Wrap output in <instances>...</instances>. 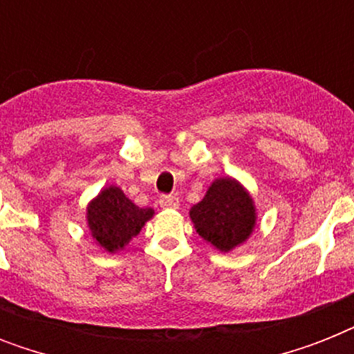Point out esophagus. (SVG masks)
<instances>
[{
    "label": "esophagus",
    "mask_w": 354,
    "mask_h": 354,
    "mask_svg": "<svg viewBox=\"0 0 354 354\" xmlns=\"http://www.w3.org/2000/svg\"><path fill=\"white\" fill-rule=\"evenodd\" d=\"M160 205L163 209H178L180 207V200L176 196H161Z\"/></svg>",
    "instance_id": "34e87169"
}]
</instances>
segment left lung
<instances>
[{"instance_id": "1", "label": "left lung", "mask_w": 354, "mask_h": 354, "mask_svg": "<svg viewBox=\"0 0 354 354\" xmlns=\"http://www.w3.org/2000/svg\"><path fill=\"white\" fill-rule=\"evenodd\" d=\"M189 216L196 233L221 252L241 246L255 227V205L246 189L233 178H218Z\"/></svg>"}]
</instances>
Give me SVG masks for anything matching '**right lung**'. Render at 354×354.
Listing matches in <instances>:
<instances>
[{"label":"right lung","instance_id":"right-lung-1","mask_svg":"<svg viewBox=\"0 0 354 354\" xmlns=\"http://www.w3.org/2000/svg\"><path fill=\"white\" fill-rule=\"evenodd\" d=\"M154 209L138 207L127 194L115 185L104 187L88 204V227L97 244L106 252L115 253L141 232V227L152 218Z\"/></svg>","mask_w":354,"mask_h":354}]
</instances>
